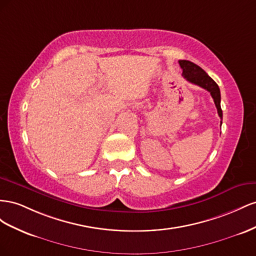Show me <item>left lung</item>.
I'll use <instances>...</instances> for the list:
<instances>
[{"label":"left lung","mask_w":256,"mask_h":256,"mask_svg":"<svg viewBox=\"0 0 256 256\" xmlns=\"http://www.w3.org/2000/svg\"><path fill=\"white\" fill-rule=\"evenodd\" d=\"M179 64L182 70V76H184L188 82L200 86L202 88V89L210 92L211 96H212L214 100L216 107L218 109V116H220L222 120L223 114L221 109V93H220V89H218V86L216 84L214 80L211 77H209L207 72L202 68H200L198 65L194 64L191 61L180 60ZM221 124H222V121H221Z\"/></svg>","instance_id":"1"}]
</instances>
